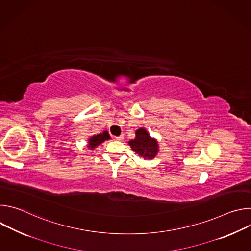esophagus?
Instances as JSON below:
<instances>
[{"mask_svg":"<svg viewBox=\"0 0 251 251\" xmlns=\"http://www.w3.org/2000/svg\"><path fill=\"white\" fill-rule=\"evenodd\" d=\"M124 139V137L121 135V136H118V137H116V140H118V141H122Z\"/></svg>","mask_w":251,"mask_h":251,"instance_id":"obj_1","label":"esophagus"}]
</instances>
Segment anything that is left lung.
<instances>
[{"label": "left lung", "mask_w": 251, "mask_h": 251, "mask_svg": "<svg viewBox=\"0 0 251 251\" xmlns=\"http://www.w3.org/2000/svg\"><path fill=\"white\" fill-rule=\"evenodd\" d=\"M135 134L136 137L128 142L131 149L144 160H153L159 153L158 140L151 137L144 127L136 130Z\"/></svg>", "instance_id": "1"}]
</instances>
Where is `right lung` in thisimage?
<instances>
[{
  "label": "right lung",
  "instance_id": "1",
  "mask_svg": "<svg viewBox=\"0 0 251 251\" xmlns=\"http://www.w3.org/2000/svg\"><path fill=\"white\" fill-rule=\"evenodd\" d=\"M110 139V135L108 133V131H103L100 134L97 135H92L88 138L87 140V147L90 150H94L95 148H97L100 144L106 140H109Z\"/></svg>",
  "mask_w": 251,
  "mask_h": 251
}]
</instances>
